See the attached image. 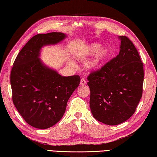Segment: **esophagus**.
Instances as JSON below:
<instances>
[{"label": "esophagus", "instance_id": "esophagus-1", "mask_svg": "<svg viewBox=\"0 0 157 157\" xmlns=\"http://www.w3.org/2000/svg\"><path fill=\"white\" fill-rule=\"evenodd\" d=\"M80 84L81 85V86H84V85H86V79H85V78H82L81 80Z\"/></svg>", "mask_w": 157, "mask_h": 157}]
</instances>
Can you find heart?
<instances>
[{"label": "heart", "mask_w": 157, "mask_h": 157, "mask_svg": "<svg viewBox=\"0 0 157 157\" xmlns=\"http://www.w3.org/2000/svg\"><path fill=\"white\" fill-rule=\"evenodd\" d=\"M92 56L87 63V67L90 70L96 71L101 69L105 64L109 56V49L107 46L97 42L91 43L85 45L76 54V59L84 60Z\"/></svg>", "instance_id": "1"}]
</instances>
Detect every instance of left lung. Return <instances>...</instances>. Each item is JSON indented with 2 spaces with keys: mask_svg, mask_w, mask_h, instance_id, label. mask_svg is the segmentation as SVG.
<instances>
[{
  "mask_svg": "<svg viewBox=\"0 0 157 157\" xmlns=\"http://www.w3.org/2000/svg\"><path fill=\"white\" fill-rule=\"evenodd\" d=\"M117 56L87 77L90 107L98 121L108 125L125 122L132 116L142 97L144 64L135 46L120 36Z\"/></svg>",
  "mask_w": 157,
  "mask_h": 157,
  "instance_id": "8db88e82",
  "label": "left lung"
}]
</instances>
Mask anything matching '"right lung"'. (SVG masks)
Returning a JSON list of instances; mask_svg holds the SVG:
<instances>
[{
	"mask_svg": "<svg viewBox=\"0 0 157 157\" xmlns=\"http://www.w3.org/2000/svg\"><path fill=\"white\" fill-rule=\"evenodd\" d=\"M66 37L62 32L36 35L13 63L10 76L13 103L25 121L34 128L47 129L59 122L68 99L80 84L79 76H63L40 59L42 48L56 45Z\"/></svg>",
	"mask_w": 157,
	"mask_h": 157,
	"instance_id": "add662e5",
	"label": "right lung"
}]
</instances>
